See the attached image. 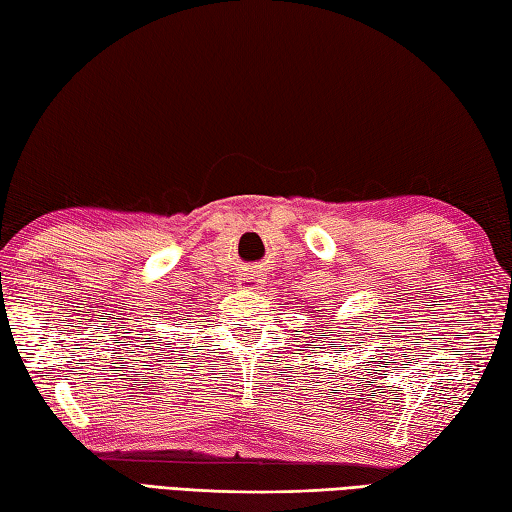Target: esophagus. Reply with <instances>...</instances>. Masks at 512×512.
<instances>
[{"mask_svg":"<svg viewBox=\"0 0 512 512\" xmlns=\"http://www.w3.org/2000/svg\"><path fill=\"white\" fill-rule=\"evenodd\" d=\"M244 281H259V275H246Z\"/></svg>","mask_w":512,"mask_h":512,"instance_id":"esophagus-1","label":"esophagus"}]
</instances>
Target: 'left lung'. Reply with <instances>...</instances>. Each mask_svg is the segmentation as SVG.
Instances as JSON below:
<instances>
[{"mask_svg": "<svg viewBox=\"0 0 512 512\" xmlns=\"http://www.w3.org/2000/svg\"><path fill=\"white\" fill-rule=\"evenodd\" d=\"M321 336H330V334H321ZM341 350H343V347H341Z\"/></svg>", "mask_w": 512, "mask_h": 512, "instance_id": "left-lung-1", "label": "left lung"}]
</instances>
